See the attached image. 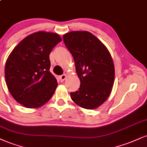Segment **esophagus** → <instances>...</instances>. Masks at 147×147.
Segmentation results:
<instances>
[{
  "label": "esophagus",
  "mask_w": 147,
  "mask_h": 147,
  "mask_svg": "<svg viewBox=\"0 0 147 147\" xmlns=\"http://www.w3.org/2000/svg\"><path fill=\"white\" fill-rule=\"evenodd\" d=\"M66 77H67V76L66 75H61L59 77V79H60V81H63L65 80V79H66Z\"/></svg>",
  "instance_id": "esophagus-1"
}]
</instances>
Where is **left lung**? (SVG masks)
I'll use <instances>...</instances> for the list:
<instances>
[{
    "mask_svg": "<svg viewBox=\"0 0 147 147\" xmlns=\"http://www.w3.org/2000/svg\"><path fill=\"white\" fill-rule=\"evenodd\" d=\"M73 57L80 79L79 90L70 93L72 100L83 108L93 109L108 98L114 81L115 70L109 51L88 31H71L63 36Z\"/></svg>",
    "mask_w": 147,
    "mask_h": 147,
    "instance_id": "1",
    "label": "left lung"
}]
</instances>
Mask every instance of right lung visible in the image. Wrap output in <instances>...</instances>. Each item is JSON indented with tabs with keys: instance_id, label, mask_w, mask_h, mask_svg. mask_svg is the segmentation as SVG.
<instances>
[{
	"instance_id": "add662e5",
	"label": "right lung",
	"mask_w": 147,
	"mask_h": 147,
	"mask_svg": "<svg viewBox=\"0 0 147 147\" xmlns=\"http://www.w3.org/2000/svg\"><path fill=\"white\" fill-rule=\"evenodd\" d=\"M61 41L55 33L38 31L23 39L7 59L5 77L13 98L28 108H38L51 99L57 86L49 71V55Z\"/></svg>"
}]
</instances>
